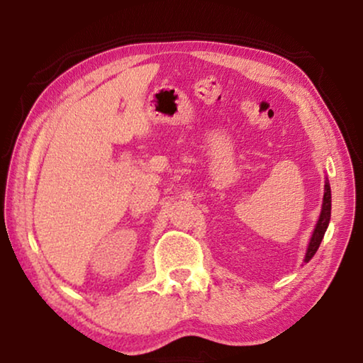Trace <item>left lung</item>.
<instances>
[{"label":"left lung","mask_w":363,"mask_h":363,"mask_svg":"<svg viewBox=\"0 0 363 363\" xmlns=\"http://www.w3.org/2000/svg\"><path fill=\"white\" fill-rule=\"evenodd\" d=\"M330 216H331V189H330V184L328 179L325 181V194H323V203H322V211H320V216H318V220L315 224V229L312 232V237H311V242L307 245V251H306V256H304V262H309L314 255L317 253L318 247H320V242L325 235V232H327V227L330 224Z\"/></svg>","instance_id":"obj_1"}]
</instances>
